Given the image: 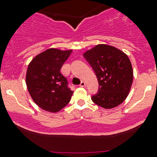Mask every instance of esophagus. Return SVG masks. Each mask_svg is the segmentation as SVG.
Returning <instances> with one entry per match:
<instances>
[{"instance_id":"obj_1","label":"esophagus","mask_w":157,"mask_h":157,"mask_svg":"<svg viewBox=\"0 0 157 157\" xmlns=\"http://www.w3.org/2000/svg\"><path fill=\"white\" fill-rule=\"evenodd\" d=\"M80 87H84V86H86V83H85V82H83V81H82L81 83H80Z\"/></svg>"}]
</instances>
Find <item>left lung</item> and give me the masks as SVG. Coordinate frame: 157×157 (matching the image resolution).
I'll list each match as a JSON object with an SVG mask.
<instances>
[{"label": "left lung", "instance_id": "obj_1", "mask_svg": "<svg viewBox=\"0 0 157 157\" xmlns=\"http://www.w3.org/2000/svg\"><path fill=\"white\" fill-rule=\"evenodd\" d=\"M96 73L99 92L92 96L96 105L115 108L128 96L133 83V69L128 55L112 45L99 44L83 54Z\"/></svg>", "mask_w": 157, "mask_h": 157}]
</instances>
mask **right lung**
<instances>
[{"instance_id": "right-lung-1", "label": "right lung", "mask_w": 157, "mask_h": 157, "mask_svg": "<svg viewBox=\"0 0 157 157\" xmlns=\"http://www.w3.org/2000/svg\"><path fill=\"white\" fill-rule=\"evenodd\" d=\"M73 50L48 48L33 58L28 65L26 83L35 103L43 110L56 113L69 103L74 91L61 68Z\"/></svg>"}]
</instances>
